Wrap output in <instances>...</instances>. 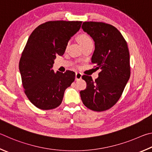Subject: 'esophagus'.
<instances>
[{
    "instance_id": "1",
    "label": "esophagus",
    "mask_w": 152,
    "mask_h": 152,
    "mask_svg": "<svg viewBox=\"0 0 152 152\" xmlns=\"http://www.w3.org/2000/svg\"><path fill=\"white\" fill-rule=\"evenodd\" d=\"M81 77H82V74L81 73H79V72H76L75 73V80L76 81L80 80V79H81Z\"/></svg>"
}]
</instances>
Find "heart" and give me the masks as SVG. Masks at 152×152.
Returning <instances> with one entry per match:
<instances>
[{"label": "heart", "mask_w": 152, "mask_h": 152, "mask_svg": "<svg viewBox=\"0 0 152 152\" xmlns=\"http://www.w3.org/2000/svg\"><path fill=\"white\" fill-rule=\"evenodd\" d=\"M78 41L79 42V43L81 45V46H83V45H86L89 43V42H93L89 36H88L86 34H79L78 36Z\"/></svg>", "instance_id": "b5f03b06"}]
</instances>
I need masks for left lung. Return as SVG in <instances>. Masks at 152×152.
Returning <instances> with one entry per match:
<instances>
[{
    "instance_id": "1",
    "label": "left lung",
    "mask_w": 152,
    "mask_h": 152,
    "mask_svg": "<svg viewBox=\"0 0 152 152\" xmlns=\"http://www.w3.org/2000/svg\"><path fill=\"white\" fill-rule=\"evenodd\" d=\"M81 28L95 42L91 63L102 69L98 78L82 76L86 89L80 91L83 104L95 111L107 110L121 97L130 77L127 42L115 26L102 22H84Z\"/></svg>"
}]
</instances>
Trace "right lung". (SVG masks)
Instances as JSON below:
<instances>
[{"instance_id": "1", "label": "right lung", "mask_w": 152, "mask_h": 152, "mask_svg": "<svg viewBox=\"0 0 152 152\" xmlns=\"http://www.w3.org/2000/svg\"><path fill=\"white\" fill-rule=\"evenodd\" d=\"M81 21L55 20L34 29L19 61V71L25 93L29 101L42 110L61 105L65 89L75 78V72L52 69L57 55L62 56L69 39L81 28Z\"/></svg>"}]
</instances>
